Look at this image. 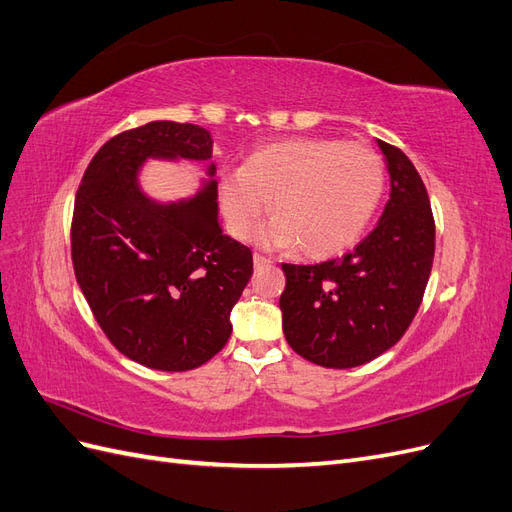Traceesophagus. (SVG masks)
Returning a JSON list of instances; mask_svg holds the SVG:
<instances>
[{
	"mask_svg": "<svg viewBox=\"0 0 512 512\" xmlns=\"http://www.w3.org/2000/svg\"><path fill=\"white\" fill-rule=\"evenodd\" d=\"M267 265H271L269 258L260 256V254H254V267H256V269H262V267H267Z\"/></svg>",
	"mask_w": 512,
	"mask_h": 512,
	"instance_id": "obj_1",
	"label": "esophagus"
}]
</instances>
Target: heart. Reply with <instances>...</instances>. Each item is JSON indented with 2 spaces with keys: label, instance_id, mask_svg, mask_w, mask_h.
<instances>
[{
  "label": "heart",
  "instance_id": "heart-1",
  "mask_svg": "<svg viewBox=\"0 0 512 512\" xmlns=\"http://www.w3.org/2000/svg\"><path fill=\"white\" fill-rule=\"evenodd\" d=\"M386 185L384 162L374 149L339 138H290L254 151L218 183L228 232L247 239L260 230L267 247H294L314 260L346 252L361 239Z\"/></svg>",
  "mask_w": 512,
  "mask_h": 512
}]
</instances>
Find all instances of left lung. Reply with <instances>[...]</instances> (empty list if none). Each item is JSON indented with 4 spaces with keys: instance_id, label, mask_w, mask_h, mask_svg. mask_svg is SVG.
I'll use <instances>...</instances> for the list:
<instances>
[{
    "instance_id": "left-lung-1",
    "label": "left lung",
    "mask_w": 512,
    "mask_h": 512,
    "mask_svg": "<svg viewBox=\"0 0 512 512\" xmlns=\"http://www.w3.org/2000/svg\"><path fill=\"white\" fill-rule=\"evenodd\" d=\"M391 196L376 228L344 258L282 265V329L290 348L322 367L374 361L410 327L429 280L436 226L421 175L401 149L378 141Z\"/></svg>"
}]
</instances>
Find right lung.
Segmentation results:
<instances>
[{"instance_id": "right-lung-1", "label": "right lung", "mask_w": 512, "mask_h": 512, "mask_svg": "<svg viewBox=\"0 0 512 512\" xmlns=\"http://www.w3.org/2000/svg\"><path fill=\"white\" fill-rule=\"evenodd\" d=\"M211 132L149 121L104 143L74 200L76 282L111 344L158 371H188L218 354L230 312L252 277L250 247L218 220ZM151 159L207 161L188 199L149 197L137 175Z\"/></svg>"}]
</instances>
